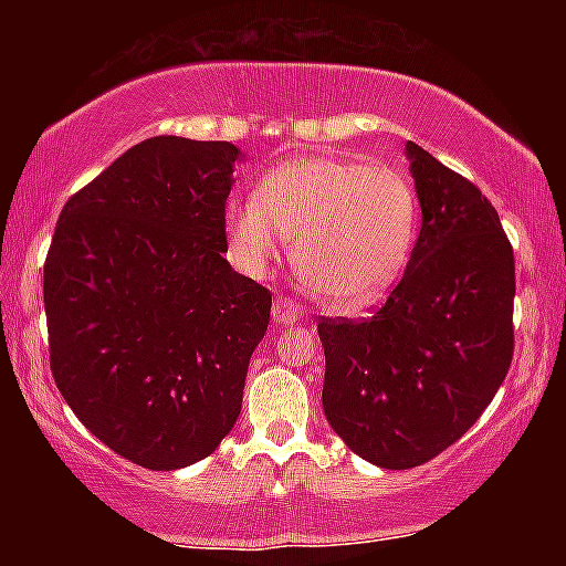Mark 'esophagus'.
I'll return each mask as SVG.
<instances>
[{
  "instance_id": "esophagus-1",
  "label": "esophagus",
  "mask_w": 566,
  "mask_h": 566,
  "mask_svg": "<svg viewBox=\"0 0 566 566\" xmlns=\"http://www.w3.org/2000/svg\"><path fill=\"white\" fill-rule=\"evenodd\" d=\"M273 322L275 324H298L301 322V312L298 306L293 304L291 298H275L273 304Z\"/></svg>"
}]
</instances>
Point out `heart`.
I'll use <instances>...</instances> for the list:
<instances>
[{"label": "heart", "instance_id": "heart-1", "mask_svg": "<svg viewBox=\"0 0 566 566\" xmlns=\"http://www.w3.org/2000/svg\"><path fill=\"white\" fill-rule=\"evenodd\" d=\"M223 227L247 273H262L285 237L306 289L332 308L360 312L389 296L405 273L420 208L399 169L301 157L270 169L254 200H231Z\"/></svg>", "mask_w": 566, "mask_h": 566}]
</instances>
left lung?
I'll use <instances>...</instances> for the list:
<instances>
[{
  "label": "left lung",
  "mask_w": 566,
  "mask_h": 566,
  "mask_svg": "<svg viewBox=\"0 0 566 566\" xmlns=\"http://www.w3.org/2000/svg\"><path fill=\"white\" fill-rule=\"evenodd\" d=\"M422 229L405 275L363 322L322 319V405L360 459L412 469L479 420L513 360L515 260L474 182L407 142Z\"/></svg>",
  "instance_id": "left-lung-1"
}]
</instances>
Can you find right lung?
<instances>
[{"label":"right lung","mask_w":566,"mask_h":566,"mask_svg":"<svg viewBox=\"0 0 566 566\" xmlns=\"http://www.w3.org/2000/svg\"><path fill=\"white\" fill-rule=\"evenodd\" d=\"M242 151L157 136L66 200L43 268L51 370L92 436L151 471L211 455L242 412L273 296L227 252Z\"/></svg>","instance_id":"obj_1"}]
</instances>
